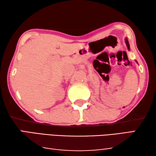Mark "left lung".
<instances>
[{"label": "left lung", "mask_w": 156, "mask_h": 156, "mask_svg": "<svg viewBox=\"0 0 156 156\" xmlns=\"http://www.w3.org/2000/svg\"><path fill=\"white\" fill-rule=\"evenodd\" d=\"M125 41H126V46H127V50H130V48H129V42H128V40H127V38H126L125 39ZM136 62V63H138V62L136 61H135Z\"/></svg>", "instance_id": "1"}]
</instances>
